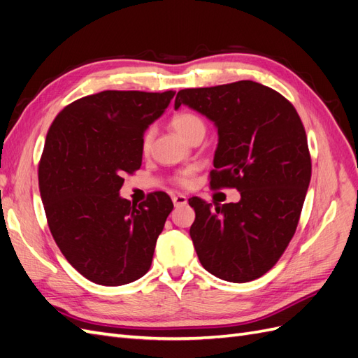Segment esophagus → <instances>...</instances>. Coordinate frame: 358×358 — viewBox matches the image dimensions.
Instances as JSON below:
<instances>
[{
  "instance_id": "34e87169",
  "label": "esophagus",
  "mask_w": 358,
  "mask_h": 358,
  "mask_svg": "<svg viewBox=\"0 0 358 358\" xmlns=\"http://www.w3.org/2000/svg\"><path fill=\"white\" fill-rule=\"evenodd\" d=\"M171 200H173V203H175L176 208H179V206H185L188 201V199L183 196V194H175Z\"/></svg>"
}]
</instances>
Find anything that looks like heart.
<instances>
[{
	"mask_svg": "<svg viewBox=\"0 0 358 358\" xmlns=\"http://www.w3.org/2000/svg\"><path fill=\"white\" fill-rule=\"evenodd\" d=\"M171 127L175 131L185 140H189L192 136L196 134H204L206 131V124L203 119L192 113V112H180L171 117ZM150 138H152V133L148 131L142 140V149L145 152H148V149L150 146ZM194 167H188L185 170H182L178 173L176 182L182 187H188L192 182V175H194Z\"/></svg>",
	"mask_w": 358,
	"mask_h": 358,
	"instance_id": "b5f03b06",
	"label": "heart"
}]
</instances>
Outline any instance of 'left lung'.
<instances>
[{
    "mask_svg": "<svg viewBox=\"0 0 358 358\" xmlns=\"http://www.w3.org/2000/svg\"><path fill=\"white\" fill-rule=\"evenodd\" d=\"M182 104L218 128L210 187L241 192L215 209L189 199L194 248L209 273L249 282L276 264L296 233L312 171L305 127L285 96L252 80L182 90L175 109Z\"/></svg>",
    "mask_w": 358,
    "mask_h": 358,
    "instance_id": "1",
    "label": "left lung"
}]
</instances>
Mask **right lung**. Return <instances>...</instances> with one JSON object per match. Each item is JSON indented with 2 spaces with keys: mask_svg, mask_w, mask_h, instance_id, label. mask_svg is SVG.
<instances>
[{
  "mask_svg": "<svg viewBox=\"0 0 358 358\" xmlns=\"http://www.w3.org/2000/svg\"><path fill=\"white\" fill-rule=\"evenodd\" d=\"M175 94L103 91L64 107L49 128L41 201L62 255L91 282L125 285L152 263L173 203L157 191L137 206L119 189L142 166L143 134Z\"/></svg>",
  "mask_w": 358,
  "mask_h": 358,
  "instance_id": "1",
  "label": "right lung"
}]
</instances>
